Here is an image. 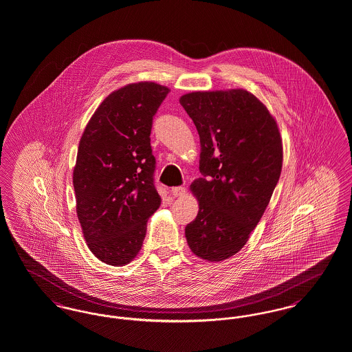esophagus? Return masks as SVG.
Returning a JSON list of instances; mask_svg holds the SVG:
<instances>
[{"mask_svg": "<svg viewBox=\"0 0 352 352\" xmlns=\"http://www.w3.org/2000/svg\"><path fill=\"white\" fill-rule=\"evenodd\" d=\"M171 194L175 197H183V195H186V188L184 187H173Z\"/></svg>", "mask_w": 352, "mask_h": 352, "instance_id": "obj_1", "label": "esophagus"}]
</instances>
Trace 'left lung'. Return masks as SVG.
Returning a JSON list of instances; mask_svg holds the SVG:
<instances>
[{
    "mask_svg": "<svg viewBox=\"0 0 352 352\" xmlns=\"http://www.w3.org/2000/svg\"><path fill=\"white\" fill-rule=\"evenodd\" d=\"M179 103L197 126L203 175L190 186L199 212L186 239L199 258L220 262L246 245L267 208L283 165L280 132L243 89L194 91Z\"/></svg>",
    "mask_w": 352,
    "mask_h": 352,
    "instance_id": "obj_1",
    "label": "left lung"
}]
</instances>
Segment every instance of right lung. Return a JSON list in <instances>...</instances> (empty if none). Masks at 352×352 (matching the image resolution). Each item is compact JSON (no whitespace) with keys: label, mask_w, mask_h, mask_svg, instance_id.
Wrapping results in <instances>:
<instances>
[{"label":"right lung","mask_w":352,"mask_h":352,"mask_svg":"<svg viewBox=\"0 0 352 352\" xmlns=\"http://www.w3.org/2000/svg\"><path fill=\"white\" fill-rule=\"evenodd\" d=\"M169 91L148 81L115 90L80 140L73 170L76 211L90 252L110 266H124L139 254L148 219L161 204L149 136Z\"/></svg>","instance_id":"right-lung-1"}]
</instances>
